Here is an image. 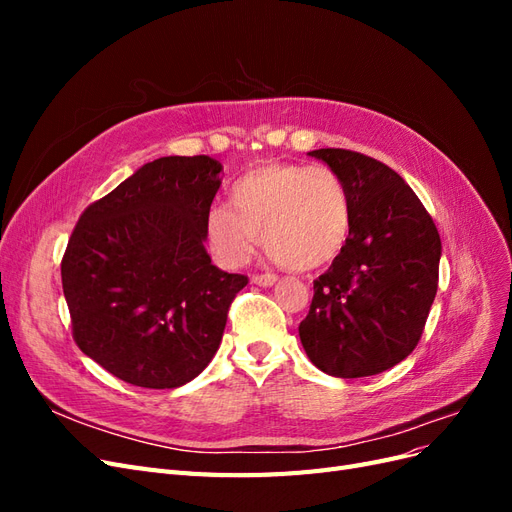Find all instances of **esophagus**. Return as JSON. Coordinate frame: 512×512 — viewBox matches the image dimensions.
Listing matches in <instances>:
<instances>
[{
	"mask_svg": "<svg viewBox=\"0 0 512 512\" xmlns=\"http://www.w3.org/2000/svg\"><path fill=\"white\" fill-rule=\"evenodd\" d=\"M252 282L256 286H273L277 282V277L271 275V273H265V275H252Z\"/></svg>",
	"mask_w": 512,
	"mask_h": 512,
	"instance_id": "esophagus-1",
	"label": "esophagus"
}]
</instances>
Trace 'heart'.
I'll list each match as a JSON object with an SVG mask.
<instances>
[{
  "instance_id": "b5f03b06",
  "label": "heart",
  "mask_w": 512,
  "mask_h": 512,
  "mask_svg": "<svg viewBox=\"0 0 512 512\" xmlns=\"http://www.w3.org/2000/svg\"><path fill=\"white\" fill-rule=\"evenodd\" d=\"M284 267L309 271L346 245L350 203L327 166L260 164L230 188V207L205 215V241L224 267H241L260 241Z\"/></svg>"
}]
</instances>
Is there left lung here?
I'll return each mask as SVG.
<instances>
[{"mask_svg": "<svg viewBox=\"0 0 512 512\" xmlns=\"http://www.w3.org/2000/svg\"><path fill=\"white\" fill-rule=\"evenodd\" d=\"M350 203L346 245L314 282L301 344L335 378L376 376L401 363L423 335L438 290V228L393 168L348 149H316Z\"/></svg>", "mask_w": 512, "mask_h": 512, "instance_id": "left-lung-1", "label": "left lung"}]
</instances>
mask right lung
Segmentation results:
<instances>
[{
  "instance_id": "obj_1",
  "label": "right lung",
  "mask_w": 512,
  "mask_h": 512,
  "mask_svg": "<svg viewBox=\"0 0 512 512\" xmlns=\"http://www.w3.org/2000/svg\"><path fill=\"white\" fill-rule=\"evenodd\" d=\"M222 164L168 156L91 203L74 226L61 286L89 359L143 389H177L218 352L247 277L211 265L205 215Z\"/></svg>"
}]
</instances>
